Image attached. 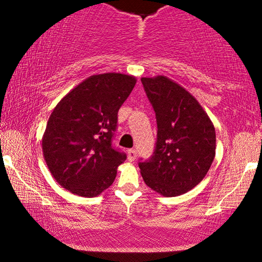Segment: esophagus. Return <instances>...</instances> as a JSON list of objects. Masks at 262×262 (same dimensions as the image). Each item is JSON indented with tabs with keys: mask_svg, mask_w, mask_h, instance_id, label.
Masks as SVG:
<instances>
[{
	"mask_svg": "<svg viewBox=\"0 0 262 262\" xmlns=\"http://www.w3.org/2000/svg\"><path fill=\"white\" fill-rule=\"evenodd\" d=\"M136 157H137V151H136L135 149H130L127 150V158L128 161H135Z\"/></svg>",
	"mask_w": 262,
	"mask_h": 262,
	"instance_id": "obj_1",
	"label": "esophagus"
}]
</instances>
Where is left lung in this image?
Instances as JSON below:
<instances>
[{
    "instance_id": "1",
    "label": "left lung",
    "mask_w": 262,
    "mask_h": 262,
    "mask_svg": "<svg viewBox=\"0 0 262 262\" xmlns=\"http://www.w3.org/2000/svg\"><path fill=\"white\" fill-rule=\"evenodd\" d=\"M140 80L158 128L154 156L139 163L140 173L158 194H185L203 180L214 161V124L196 98L171 79L157 75Z\"/></svg>"
}]
</instances>
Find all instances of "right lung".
<instances>
[{"mask_svg":"<svg viewBox=\"0 0 262 262\" xmlns=\"http://www.w3.org/2000/svg\"><path fill=\"white\" fill-rule=\"evenodd\" d=\"M137 82L134 75H91L49 117L42 152L55 181L72 194L96 197L113 183L126 155L112 147L118 111Z\"/></svg>","mask_w":262,"mask_h":262,"instance_id":"right-lung-1","label":"right lung"}]
</instances>
